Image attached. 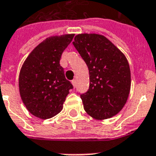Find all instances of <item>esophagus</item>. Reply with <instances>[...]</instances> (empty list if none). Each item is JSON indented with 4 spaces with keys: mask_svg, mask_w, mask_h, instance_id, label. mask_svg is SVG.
<instances>
[{
    "mask_svg": "<svg viewBox=\"0 0 156 156\" xmlns=\"http://www.w3.org/2000/svg\"><path fill=\"white\" fill-rule=\"evenodd\" d=\"M72 84H73L74 87V88H75V87H76V84H77V82H76L75 79H74V80H72Z\"/></svg>",
    "mask_w": 156,
    "mask_h": 156,
    "instance_id": "1",
    "label": "esophagus"
}]
</instances>
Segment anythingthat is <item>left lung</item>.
<instances>
[{
  "label": "left lung",
  "instance_id": "8db88e82",
  "mask_svg": "<svg viewBox=\"0 0 156 156\" xmlns=\"http://www.w3.org/2000/svg\"><path fill=\"white\" fill-rule=\"evenodd\" d=\"M73 45L89 69V89L80 94L84 110L95 119L113 117L124 107L131 89L126 57L99 34H78Z\"/></svg>",
  "mask_w": 156,
  "mask_h": 156
}]
</instances>
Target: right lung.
Segmentation results:
<instances>
[{
  "label": "right lung",
  "mask_w": 156,
  "mask_h": 156,
  "mask_svg": "<svg viewBox=\"0 0 156 156\" xmlns=\"http://www.w3.org/2000/svg\"><path fill=\"white\" fill-rule=\"evenodd\" d=\"M74 34L49 37L40 43L25 61L19 74V90L30 113L47 119L58 115L73 89L60 66L63 51Z\"/></svg>",
  "instance_id": "obj_1"
}]
</instances>
